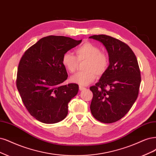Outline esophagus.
Wrapping results in <instances>:
<instances>
[{
  "instance_id": "1",
  "label": "esophagus",
  "mask_w": 156,
  "mask_h": 156,
  "mask_svg": "<svg viewBox=\"0 0 156 156\" xmlns=\"http://www.w3.org/2000/svg\"><path fill=\"white\" fill-rule=\"evenodd\" d=\"M86 89V88H84V87H81V86H79V90H80V91H83V90H85Z\"/></svg>"
}]
</instances>
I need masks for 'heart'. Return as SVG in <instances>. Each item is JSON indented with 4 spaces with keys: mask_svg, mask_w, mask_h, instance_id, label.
I'll list each match as a JSON object with an SVG mask.
<instances>
[{
    "mask_svg": "<svg viewBox=\"0 0 156 156\" xmlns=\"http://www.w3.org/2000/svg\"><path fill=\"white\" fill-rule=\"evenodd\" d=\"M77 58L72 53L66 52L62 58V63L67 71L73 73L76 70L78 61H86L85 71L79 72L70 77V81L80 86H87L93 82L98 76L103 74L108 68L109 58L100 48L91 42H85L75 51ZM78 61H77V60Z\"/></svg>",
    "mask_w": 156,
    "mask_h": 156,
    "instance_id": "heart-1",
    "label": "heart"
}]
</instances>
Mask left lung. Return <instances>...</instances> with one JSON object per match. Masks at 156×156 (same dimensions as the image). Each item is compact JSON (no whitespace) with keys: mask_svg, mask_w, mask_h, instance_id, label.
<instances>
[{"mask_svg":"<svg viewBox=\"0 0 156 156\" xmlns=\"http://www.w3.org/2000/svg\"><path fill=\"white\" fill-rule=\"evenodd\" d=\"M89 38L101 42L109 57L108 68L90 88L94 94L90 110L100 122H114L127 114L137 98L141 79L137 58L129 46L114 37L98 35Z\"/></svg>","mask_w":156,"mask_h":156,"instance_id":"left-lung-1","label":"left lung"}]
</instances>
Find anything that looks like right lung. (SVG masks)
<instances>
[{"instance_id":"1","label":"right lung","mask_w":156,"mask_h":156,"mask_svg":"<svg viewBox=\"0 0 156 156\" xmlns=\"http://www.w3.org/2000/svg\"><path fill=\"white\" fill-rule=\"evenodd\" d=\"M81 42L64 36H48L21 58L17 87L26 108L37 120L53 124L67 116L68 103L77 94L79 86L61 84L68 78L62 58Z\"/></svg>"}]
</instances>
